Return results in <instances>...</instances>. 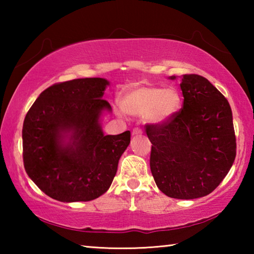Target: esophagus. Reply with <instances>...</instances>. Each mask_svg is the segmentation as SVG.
Wrapping results in <instances>:
<instances>
[{
  "label": "esophagus",
  "mask_w": 254,
  "mask_h": 254,
  "mask_svg": "<svg viewBox=\"0 0 254 254\" xmlns=\"http://www.w3.org/2000/svg\"><path fill=\"white\" fill-rule=\"evenodd\" d=\"M132 134L133 135H140V134H142V130H141L140 127H134L133 128V131H132Z\"/></svg>",
  "instance_id": "esophagus-1"
}]
</instances>
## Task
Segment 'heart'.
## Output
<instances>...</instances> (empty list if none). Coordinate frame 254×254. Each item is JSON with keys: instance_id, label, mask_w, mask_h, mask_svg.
I'll use <instances>...</instances> for the list:
<instances>
[{"instance_id": "b5f03b06", "label": "heart", "mask_w": 254, "mask_h": 254, "mask_svg": "<svg viewBox=\"0 0 254 254\" xmlns=\"http://www.w3.org/2000/svg\"><path fill=\"white\" fill-rule=\"evenodd\" d=\"M122 109L131 115H143L144 121L161 126L171 121L182 106V96L177 88L140 85L124 94Z\"/></svg>"}]
</instances>
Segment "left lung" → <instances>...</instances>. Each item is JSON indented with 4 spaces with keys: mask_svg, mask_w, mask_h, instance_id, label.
<instances>
[{
    "mask_svg": "<svg viewBox=\"0 0 254 254\" xmlns=\"http://www.w3.org/2000/svg\"><path fill=\"white\" fill-rule=\"evenodd\" d=\"M180 88L182 111L168 123L147 126L150 169L163 194L195 199L210 194L233 165V117L229 102L205 77L184 75Z\"/></svg>",
    "mask_w": 254,
    "mask_h": 254,
    "instance_id": "8db88e82",
    "label": "left lung"
}]
</instances>
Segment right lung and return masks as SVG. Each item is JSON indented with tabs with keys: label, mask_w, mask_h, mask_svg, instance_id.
<instances>
[{
	"label": "right lung",
	"mask_w": 254,
	"mask_h": 254,
	"mask_svg": "<svg viewBox=\"0 0 254 254\" xmlns=\"http://www.w3.org/2000/svg\"><path fill=\"white\" fill-rule=\"evenodd\" d=\"M110 81L78 78L50 86L25 115L23 163L46 195L64 203L88 201L107 191L130 131L105 135L101 118L112 112L103 100Z\"/></svg>",
	"instance_id": "right-lung-1"
}]
</instances>
